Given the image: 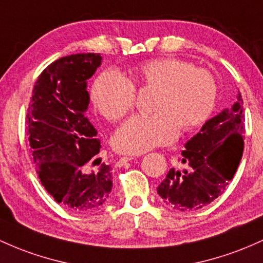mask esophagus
I'll return each mask as SVG.
<instances>
[{
    "instance_id": "1",
    "label": "esophagus",
    "mask_w": 263,
    "mask_h": 263,
    "mask_svg": "<svg viewBox=\"0 0 263 263\" xmlns=\"http://www.w3.org/2000/svg\"><path fill=\"white\" fill-rule=\"evenodd\" d=\"M135 158V156H125V157H121L120 160H118V162H117V164H123L125 162H129V161H132Z\"/></svg>"
}]
</instances>
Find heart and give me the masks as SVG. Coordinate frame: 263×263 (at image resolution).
Here are the masks:
<instances>
[{
	"instance_id": "heart-1",
	"label": "heart",
	"mask_w": 263,
	"mask_h": 263,
	"mask_svg": "<svg viewBox=\"0 0 263 263\" xmlns=\"http://www.w3.org/2000/svg\"><path fill=\"white\" fill-rule=\"evenodd\" d=\"M134 77L141 87L157 89L152 106L155 114L136 115L118 127L112 138L118 152L138 155L168 145L178 129L197 128L215 109L217 83L206 68L163 57L137 66ZM92 101L103 117L118 121L134 107L136 87L118 72H103L92 87Z\"/></svg>"
}]
</instances>
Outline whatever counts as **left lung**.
Instances as JSON below:
<instances>
[{
    "instance_id": "obj_1",
    "label": "left lung",
    "mask_w": 263,
    "mask_h": 263,
    "mask_svg": "<svg viewBox=\"0 0 263 263\" xmlns=\"http://www.w3.org/2000/svg\"><path fill=\"white\" fill-rule=\"evenodd\" d=\"M243 100L207 121L184 145L180 162L157 187L166 204L177 211L200 210L226 191L243 152Z\"/></svg>"
}]
</instances>
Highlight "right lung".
Segmentation results:
<instances>
[{"mask_svg":"<svg viewBox=\"0 0 263 263\" xmlns=\"http://www.w3.org/2000/svg\"><path fill=\"white\" fill-rule=\"evenodd\" d=\"M101 60L100 53H76L52 62L34 83L26 116L42 186L57 203L77 213L100 210L112 190L108 164L100 161L99 170H89L101 143L85 114L89 103L86 87Z\"/></svg>","mask_w":263,"mask_h":263,"instance_id":"1","label":"right lung"}]
</instances>
